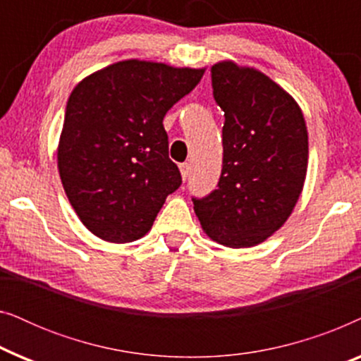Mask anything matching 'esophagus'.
Masks as SVG:
<instances>
[{
	"label": "esophagus",
	"mask_w": 361,
	"mask_h": 361,
	"mask_svg": "<svg viewBox=\"0 0 361 361\" xmlns=\"http://www.w3.org/2000/svg\"><path fill=\"white\" fill-rule=\"evenodd\" d=\"M179 169H180V174H182V179H187V177H189V174H190V164L189 162H184V164H180L179 166Z\"/></svg>",
	"instance_id": "34e87169"
}]
</instances>
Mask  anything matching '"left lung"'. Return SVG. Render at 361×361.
I'll return each instance as SVG.
<instances>
[{"label": "left lung", "mask_w": 361, "mask_h": 361, "mask_svg": "<svg viewBox=\"0 0 361 361\" xmlns=\"http://www.w3.org/2000/svg\"><path fill=\"white\" fill-rule=\"evenodd\" d=\"M210 72L225 115L224 166L216 189L192 202L212 240L248 248L283 226L302 192L307 128L294 98L264 73L233 62Z\"/></svg>", "instance_id": "8db88e82"}]
</instances>
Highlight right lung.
Listing matches in <instances>:
<instances>
[{
  "mask_svg": "<svg viewBox=\"0 0 361 361\" xmlns=\"http://www.w3.org/2000/svg\"><path fill=\"white\" fill-rule=\"evenodd\" d=\"M202 75L204 68L123 61L73 88L57 166L68 202L93 235L113 243L141 238L179 189L162 120Z\"/></svg>",
  "mask_w": 361,
  "mask_h": 361,
  "instance_id": "obj_1",
  "label": "right lung"
}]
</instances>
